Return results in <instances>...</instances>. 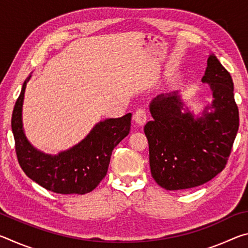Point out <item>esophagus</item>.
I'll list each match as a JSON object with an SVG mask.
<instances>
[{
    "instance_id": "34e87169",
    "label": "esophagus",
    "mask_w": 248,
    "mask_h": 248,
    "mask_svg": "<svg viewBox=\"0 0 248 248\" xmlns=\"http://www.w3.org/2000/svg\"><path fill=\"white\" fill-rule=\"evenodd\" d=\"M133 119L138 124L143 125L146 123V119H148V111L145 110V108H138L134 112Z\"/></svg>"
}]
</instances>
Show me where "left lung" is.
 Returning <instances> with one entry per match:
<instances>
[{
	"label": "left lung",
	"mask_w": 248,
	"mask_h": 248,
	"mask_svg": "<svg viewBox=\"0 0 248 248\" xmlns=\"http://www.w3.org/2000/svg\"><path fill=\"white\" fill-rule=\"evenodd\" d=\"M203 83L213 102L202 117L182 112L176 93L162 94L150 105L153 120L144 127L149 141L151 174L166 190L189 189L208 183L224 170L240 118L231 74L215 54L208 58ZM213 108L211 113L206 110Z\"/></svg>",
	"instance_id": "8db88e82"
}]
</instances>
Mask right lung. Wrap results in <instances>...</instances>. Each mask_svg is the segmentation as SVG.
<instances>
[{"label": "right lung", "mask_w": 248, "mask_h": 248, "mask_svg": "<svg viewBox=\"0 0 248 248\" xmlns=\"http://www.w3.org/2000/svg\"><path fill=\"white\" fill-rule=\"evenodd\" d=\"M25 89L26 82L12 115L15 151L24 173L41 187L57 194L84 195L95 189L107 174L112 150L128 136L131 114L102 121L78 144L51 156L37 151L24 134L22 107Z\"/></svg>", "instance_id": "obj_1"}]
</instances>
